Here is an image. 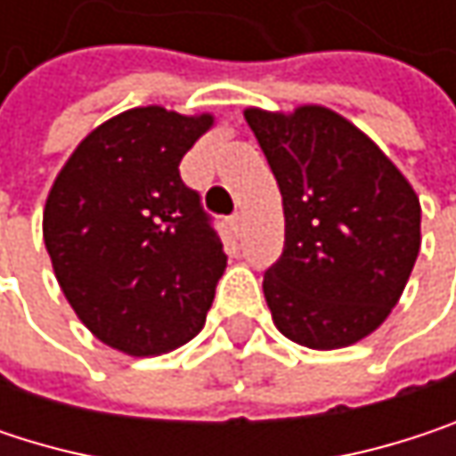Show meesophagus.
Wrapping results in <instances>:
<instances>
[{
	"mask_svg": "<svg viewBox=\"0 0 456 456\" xmlns=\"http://www.w3.org/2000/svg\"><path fill=\"white\" fill-rule=\"evenodd\" d=\"M229 227L234 232V237H240V234H242V214H234V216L229 219Z\"/></svg>",
	"mask_w": 456,
	"mask_h": 456,
	"instance_id": "obj_1",
	"label": "esophagus"
}]
</instances>
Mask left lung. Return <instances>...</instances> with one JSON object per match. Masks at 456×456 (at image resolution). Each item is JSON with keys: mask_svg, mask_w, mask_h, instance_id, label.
<instances>
[{"mask_svg": "<svg viewBox=\"0 0 456 456\" xmlns=\"http://www.w3.org/2000/svg\"><path fill=\"white\" fill-rule=\"evenodd\" d=\"M282 192L285 250L264 274L277 330L306 348L364 340L399 304L419 253V198L340 113L245 108Z\"/></svg>", "mask_w": 456, "mask_h": 456, "instance_id": "1", "label": "left lung"}]
</instances>
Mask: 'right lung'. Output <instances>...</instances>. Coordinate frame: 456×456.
<instances>
[{
	"label": "right lung",
	"instance_id": "add662e5",
	"mask_svg": "<svg viewBox=\"0 0 456 456\" xmlns=\"http://www.w3.org/2000/svg\"><path fill=\"white\" fill-rule=\"evenodd\" d=\"M214 113L124 110L76 144L45 203V245L62 296L105 346L160 356L192 340L227 269L179 163Z\"/></svg>",
	"mask_w": 456,
	"mask_h": 456
}]
</instances>
